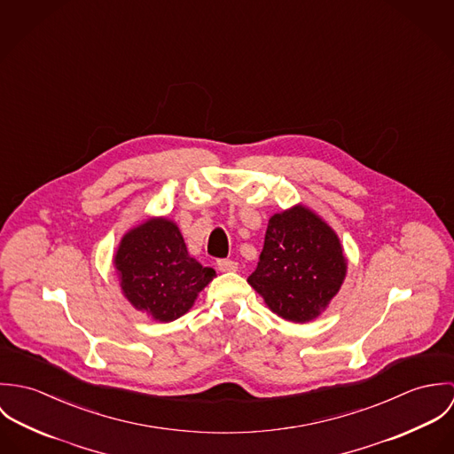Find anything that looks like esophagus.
Listing matches in <instances>:
<instances>
[{
  "label": "esophagus",
  "mask_w": 454,
  "mask_h": 454,
  "mask_svg": "<svg viewBox=\"0 0 454 454\" xmlns=\"http://www.w3.org/2000/svg\"><path fill=\"white\" fill-rule=\"evenodd\" d=\"M216 265H218V269H220L222 272H234V270H238V263H236L234 260H216Z\"/></svg>",
  "instance_id": "esophagus-1"
}]
</instances>
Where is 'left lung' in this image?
<instances>
[{"mask_svg":"<svg viewBox=\"0 0 454 454\" xmlns=\"http://www.w3.org/2000/svg\"><path fill=\"white\" fill-rule=\"evenodd\" d=\"M348 262L333 229L299 204L270 216L248 283L278 317L306 324L322 315L346 278Z\"/></svg>","mask_w":454,"mask_h":454,"instance_id":"left-lung-1","label":"left lung"}]
</instances>
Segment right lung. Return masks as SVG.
Instances as JSON below:
<instances>
[{
    "label": "right lung",
    "instance_id": "obj_1",
    "mask_svg": "<svg viewBox=\"0 0 454 454\" xmlns=\"http://www.w3.org/2000/svg\"><path fill=\"white\" fill-rule=\"evenodd\" d=\"M114 263L130 304L164 324L184 317L215 278L189 255L178 225L162 216L130 229Z\"/></svg>",
    "mask_w": 454,
    "mask_h": 454
}]
</instances>
